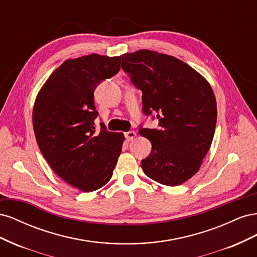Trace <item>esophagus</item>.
<instances>
[{
    "instance_id": "esophagus-1",
    "label": "esophagus",
    "mask_w": 257,
    "mask_h": 257,
    "mask_svg": "<svg viewBox=\"0 0 257 257\" xmlns=\"http://www.w3.org/2000/svg\"><path fill=\"white\" fill-rule=\"evenodd\" d=\"M136 135H137L136 132H134V131H131V132H127V133H125V137H126L128 142L133 141V139L136 137Z\"/></svg>"
}]
</instances>
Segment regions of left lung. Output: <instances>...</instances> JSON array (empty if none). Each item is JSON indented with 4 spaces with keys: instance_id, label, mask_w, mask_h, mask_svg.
I'll return each mask as SVG.
<instances>
[{
    "instance_id": "8db88e82",
    "label": "left lung",
    "mask_w": 257,
    "mask_h": 257,
    "mask_svg": "<svg viewBox=\"0 0 257 257\" xmlns=\"http://www.w3.org/2000/svg\"><path fill=\"white\" fill-rule=\"evenodd\" d=\"M122 68L143 91V109L158 112V128H141L152 151L142 161L146 176L176 186L195 175L211 146L216 100L211 85L195 69L168 54L147 49L124 53Z\"/></svg>"
}]
</instances>
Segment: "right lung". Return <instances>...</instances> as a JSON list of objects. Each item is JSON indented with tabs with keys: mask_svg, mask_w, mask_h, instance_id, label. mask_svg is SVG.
I'll list each match as a JSON object with an SVG mask.
<instances>
[{
	"mask_svg": "<svg viewBox=\"0 0 257 257\" xmlns=\"http://www.w3.org/2000/svg\"><path fill=\"white\" fill-rule=\"evenodd\" d=\"M121 56L97 53L64 61L37 93L33 128L45 160L74 188L92 192L112 177L121 154L123 133L95 131L97 84L120 71Z\"/></svg>",
	"mask_w": 257,
	"mask_h": 257,
	"instance_id": "obj_1",
	"label": "right lung"
}]
</instances>
